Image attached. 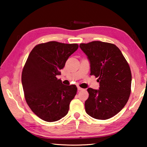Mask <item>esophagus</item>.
I'll return each instance as SVG.
<instances>
[{
	"label": "esophagus",
	"instance_id": "34e87169",
	"mask_svg": "<svg viewBox=\"0 0 147 147\" xmlns=\"http://www.w3.org/2000/svg\"><path fill=\"white\" fill-rule=\"evenodd\" d=\"M78 91H82V90H84V89H82V88H81L80 87H79V86H78Z\"/></svg>",
	"mask_w": 147,
	"mask_h": 147
}]
</instances>
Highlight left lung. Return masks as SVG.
I'll list each match as a JSON object with an SVG mask.
<instances>
[{
	"mask_svg": "<svg viewBox=\"0 0 147 147\" xmlns=\"http://www.w3.org/2000/svg\"><path fill=\"white\" fill-rule=\"evenodd\" d=\"M88 56L91 75L98 78L99 89L88 88L86 113L91 117L106 120L115 116L127 103L131 93L130 66L117 47L102 41L81 43Z\"/></svg>",
	"mask_w": 147,
	"mask_h": 147,
	"instance_id": "8db88e82",
	"label": "left lung"
}]
</instances>
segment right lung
Instances as JSON below:
<instances>
[{"label":"right lung","instance_id":"1","mask_svg":"<svg viewBox=\"0 0 147 147\" xmlns=\"http://www.w3.org/2000/svg\"><path fill=\"white\" fill-rule=\"evenodd\" d=\"M78 48V44L49 41L36 45L27 58L21 77L24 97L42 120L57 121L68 113L77 88L64 85L56 76Z\"/></svg>","mask_w":147,"mask_h":147}]
</instances>
